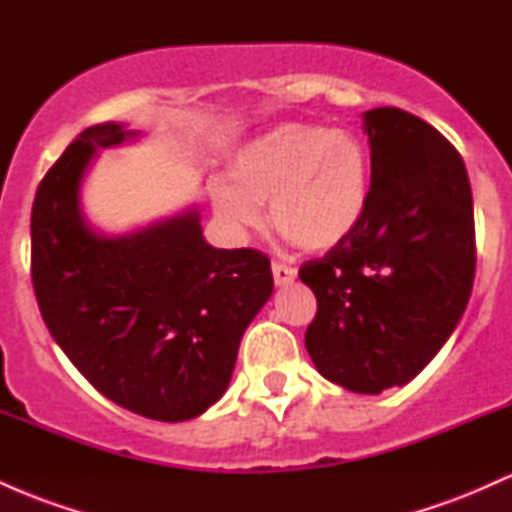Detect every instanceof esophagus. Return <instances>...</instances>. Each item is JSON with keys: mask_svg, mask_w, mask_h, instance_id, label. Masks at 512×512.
Returning <instances> with one entry per match:
<instances>
[{"mask_svg": "<svg viewBox=\"0 0 512 512\" xmlns=\"http://www.w3.org/2000/svg\"><path fill=\"white\" fill-rule=\"evenodd\" d=\"M272 274H274V284L276 286H289L296 279V267H289L284 262H274L272 264Z\"/></svg>", "mask_w": 512, "mask_h": 512, "instance_id": "esophagus-1", "label": "esophagus"}]
</instances>
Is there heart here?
Returning a JSON list of instances; mask_svg holds the SVG:
<instances>
[{"instance_id":"obj_1","label":"heart","mask_w":512,"mask_h":512,"mask_svg":"<svg viewBox=\"0 0 512 512\" xmlns=\"http://www.w3.org/2000/svg\"><path fill=\"white\" fill-rule=\"evenodd\" d=\"M233 182L211 187L216 214L236 231L262 223L305 250H330L356 231L370 202V156L342 127L286 122L250 139L231 161Z\"/></svg>"}]
</instances>
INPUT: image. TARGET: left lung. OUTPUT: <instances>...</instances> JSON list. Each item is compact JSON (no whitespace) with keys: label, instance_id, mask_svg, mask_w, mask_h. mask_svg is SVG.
<instances>
[{"label":"left lung","instance_id":"left-lung-1","mask_svg":"<svg viewBox=\"0 0 512 512\" xmlns=\"http://www.w3.org/2000/svg\"><path fill=\"white\" fill-rule=\"evenodd\" d=\"M370 202L349 238L298 269L317 298L305 349L332 383L361 395L428 366L472 296L477 240L462 156L399 108L363 115Z\"/></svg>","mask_w":512,"mask_h":512}]
</instances>
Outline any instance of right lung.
<instances>
[{"label": "right lung", "mask_w": 512, "mask_h": 512, "mask_svg": "<svg viewBox=\"0 0 512 512\" xmlns=\"http://www.w3.org/2000/svg\"><path fill=\"white\" fill-rule=\"evenodd\" d=\"M134 137L88 127L35 192L31 276L40 315L101 395L156 421H187L219 402L238 346L274 291L260 250H219L197 211L105 238L88 226L79 185L93 154Z\"/></svg>", "instance_id": "right-lung-1"}]
</instances>
